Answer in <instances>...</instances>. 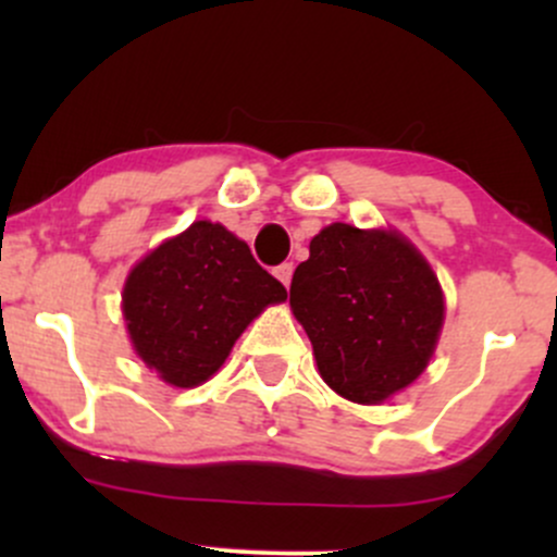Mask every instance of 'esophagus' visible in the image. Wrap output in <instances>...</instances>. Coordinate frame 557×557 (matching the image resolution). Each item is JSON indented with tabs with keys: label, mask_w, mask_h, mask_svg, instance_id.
Instances as JSON below:
<instances>
[{
	"label": "esophagus",
	"mask_w": 557,
	"mask_h": 557,
	"mask_svg": "<svg viewBox=\"0 0 557 557\" xmlns=\"http://www.w3.org/2000/svg\"><path fill=\"white\" fill-rule=\"evenodd\" d=\"M274 277L280 280L285 287H290V280H293V261H285V264H280L277 270H274Z\"/></svg>",
	"instance_id": "1"
}]
</instances>
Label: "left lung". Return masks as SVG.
I'll return each mask as SVG.
<instances>
[{"label":"left lung","instance_id":"left-lung-1","mask_svg":"<svg viewBox=\"0 0 557 557\" xmlns=\"http://www.w3.org/2000/svg\"><path fill=\"white\" fill-rule=\"evenodd\" d=\"M290 309L319 374L343 398L382 403L424 372L445 319L443 287L395 230L324 227L293 272Z\"/></svg>","mask_w":557,"mask_h":557}]
</instances>
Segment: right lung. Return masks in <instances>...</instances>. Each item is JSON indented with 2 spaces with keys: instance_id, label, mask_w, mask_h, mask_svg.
Returning a JSON list of instances; mask_svg holds the SVG:
<instances>
[{
  "instance_id": "obj_1",
  "label": "right lung",
  "mask_w": 557,
  "mask_h": 557,
  "mask_svg": "<svg viewBox=\"0 0 557 557\" xmlns=\"http://www.w3.org/2000/svg\"><path fill=\"white\" fill-rule=\"evenodd\" d=\"M285 298L246 243L198 220L133 267L123 314L140 361L168 385L196 387L225 363L243 330Z\"/></svg>"
}]
</instances>
